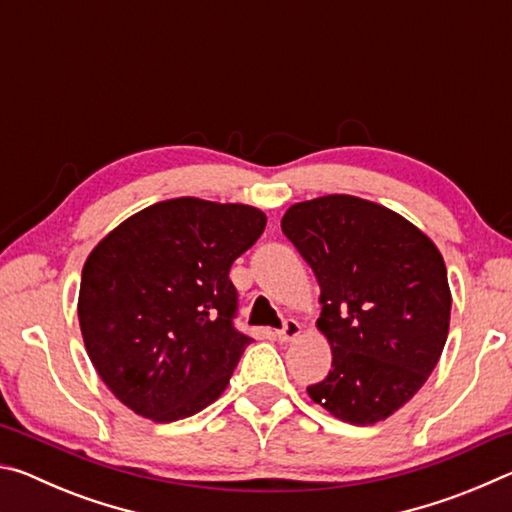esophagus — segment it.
Returning <instances> with one entry per match:
<instances>
[{
    "instance_id": "1",
    "label": "esophagus",
    "mask_w": 512,
    "mask_h": 512,
    "mask_svg": "<svg viewBox=\"0 0 512 512\" xmlns=\"http://www.w3.org/2000/svg\"><path fill=\"white\" fill-rule=\"evenodd\" d=\"M300 334H302V325L298 323V320H287L280 332H277V339H280L282 343H291V341H296Z\"/></svg>"
}]
</instances>
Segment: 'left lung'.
<instances>
[{
	"label": "left lung",
	"instance_id": "left-lung-1",
	"mask_svg": "<svg viewBox=\"0 0 512 512\" xmlns=\"http://www.w3.org/2000/svg\"><path fill=\"white\" fill-rule=\"evenodd\" d=\"M282 232L316 275V327L332 348L311 402L357 427L391 418L429 379L449 334L438 246L402 214L350 194L291 205Z\"/></svg>",
	"mask_w": 512,
	"mask_h": 512
}]
</instances>
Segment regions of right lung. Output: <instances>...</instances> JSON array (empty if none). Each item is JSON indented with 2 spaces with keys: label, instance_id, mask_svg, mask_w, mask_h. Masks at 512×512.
<instances>
[{
  "label": "right lung",
  "instance_id": "obj_1",
  "mask_svg": "<svg viewBox=\"0 0 512 512\" xmlns=\"http://www.w3.org/2000/svg\"><path fill=\"white\" fill-rule=\"evenodd\" d=\"M264 225L253 205L180 196L128 216L92 248L79 289L83 343L133 413L176 422L228 388L250 343L232 327L230 266Z\"/></svg>",
  "mask_w": 512,
  "mask_h": 512
}]
</instances>
